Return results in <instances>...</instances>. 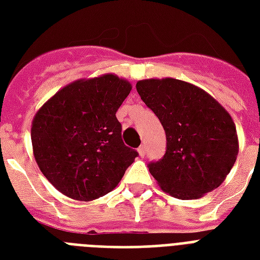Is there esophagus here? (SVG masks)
Listing matches in <instances>:
<instances>
[{
    "label": "esophagus",
    "mask_w": 260,
    "mask_h": 260,
    "mask_svg": "<svg viewBox=\"0 0 260 260\" xmlns=\"http://www.w3.org/2000/svg\"><path fill=\"white\" fill-rule=\"evenodd\" d=\"M138 152L140 156H144V155H146V146H144V144H142V146L138 148Z\"/></svg>",
    "instance_id": "obj_1"
}]
</instances>
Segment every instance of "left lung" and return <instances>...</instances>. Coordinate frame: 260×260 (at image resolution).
Instances as JSON below:
<instances>
[{"label":"left lung","mask_w":260,"mask_h":260,"mask_svg":"<svg viewBox=\"0 0 260 260\" xmlns=\"http://www.w3.org/2000/svg\"><path fill=\"white\" fill-rule=\"evenodd\" d=\"M136 90L166 132V154L148 165L163 191L196 200L221 185L239 152L231 114L205 90L179 79H143Z\"/></svg>","instance_id":"1"}]
</instances>
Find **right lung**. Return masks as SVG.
<instances>
[{"label":"right lung","mask_w":260,"mask_h":260,"mask_svg":"<svg viewBox=\"0 0 260 260\" xmlns=\"http://www.w3.org/2000/svg\"><path fill=\"white\" fill-rule=\"evenodd\" d=\"M132 86L114 74L78 79L36 112L30 128L43 175L62 194L91 201L118 185L138 152L122 143L116 112Z\"/></svg>","instance_id":"1"}]
</instances>
